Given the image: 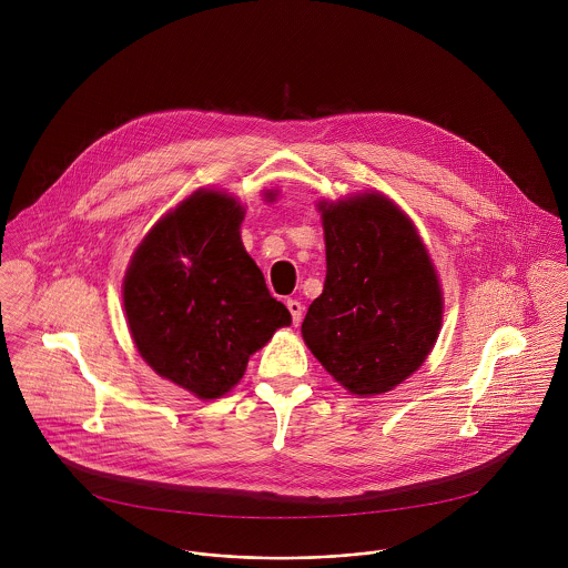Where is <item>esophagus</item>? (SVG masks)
Returning a JSON list of instances; mask_svg holds the SVG:
<instances>
[{
	"instance_id": "1",
	"label": "esophagus",
	"mask_w": 568,
	"mask_h": 568,
	"mask_svg": "<svg viewBox=\"0 0 568 568\" xmlns=\"http://www.w3.org/2000/svg\"><path fill=\"white\" fill-rule=\"evenodd\" d=\"M286 308L291 311V315H293V324L300 325L302 322V315H304V306H302V302H297V300H288L286 302Z\"/></svg>"
}]
</instances>
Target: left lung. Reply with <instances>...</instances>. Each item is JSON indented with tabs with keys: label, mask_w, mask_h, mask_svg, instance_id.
I'll use <instances>...</instances> for the list:
<instances>
[{
	"label": "left lung",
	"mask_w": 568,
	"mask_h": 568,
	"mask_svg": "<svg viewBox=\"0 0 568 568\" xmlns=\"http://www.w3.org/2000/svg\"><path fill=\"white\" fill-rule=\"evenodd\" d=\"M324 293L302 334L325 372L356 396L392 392L433 349L444 300L413 223L383 194L320 203Z\"/></svg>",
	"instance_id": "left-lung-1"
}]
</instances>
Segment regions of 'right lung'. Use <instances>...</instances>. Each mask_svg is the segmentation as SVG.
Wrapping results in <instances>:
<instances>
[{
  "instance_id": "1",
  "label": "right lung",
  "mask_w": 568,
  "mask_h": 568,
  "mask_svg": "<svg viewBox=\"0 0 568 568\" xmlns=\"http://www.w3.org/2000/svg\"><path fill=\"white\" fill-rule=\"evenodd\" d=\"M243 216L236 199L194 192L138 246L122 286L142 358L201 400L239 385L248 356L291 325L244 251Z\"/></svg>"
}]
</instances>
